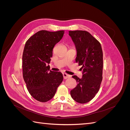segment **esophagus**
<instances>
[{"instance_id": "obj_1", "label": "esophagus", "mask_w": 130, "mask_h": 130, "mask_svg": "<svg viewBox=\"0 0 130 130\" xmlns=\"http://www.w3.org/2000/svg\"><path fill=\"white\" fill-rule=\"evenodd\" d=\"M63 76L64 79H66V78L70 77V76L69 75L66 74V73H63Z\"/></svg>"}]
</instances>
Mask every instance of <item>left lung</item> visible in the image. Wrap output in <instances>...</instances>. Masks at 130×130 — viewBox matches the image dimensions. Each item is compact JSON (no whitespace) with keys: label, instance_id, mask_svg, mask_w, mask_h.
Returning a JSON list of instances; mask_svg holds the SVG:
<instances>
[{"label":"left lung","instance_id":"left-lung-1","mask_svg":"<svg viewBox=\"0 0 130 130\" xmlns=\"http://www.w3.org/2000/svg\"><path fill=\"white\" fill-rule=\"evenodd\" d=\"M69 35L76 49V62L83 68L81 78L72 76L77 85L70 95L78 103H87L99 91L103 80V50L99 42L87 31H69Z\"/></svg>","mask_w":130,"mask_h":130}]
</instances>
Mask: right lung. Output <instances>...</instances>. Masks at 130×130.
Wrapping results in <instances>:
<instances>
[{
    "mask_svg": "<svg viewBox=\"0 0 130 130\" xmlns=\"http://www.w3.org/2000/svg\"><path fill=\"white\" fill-rule=\"evenodd\" d=\"M64 35V31L41 30L25 43L22 57L23 78L34 99L45 103L52 99L63 81L60 72L48 69L53 50Z\"/></svg>",
    "mask_w": 130,
    "mask_h": 130,
    "instance_id": "1",
    "label": "right lung"
}]
</instances>
